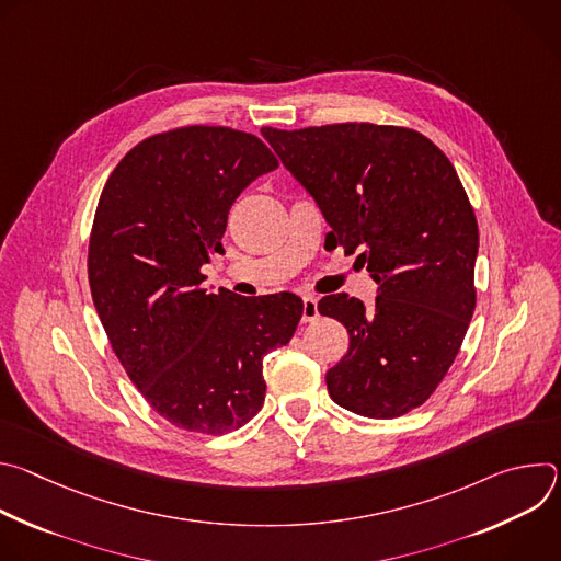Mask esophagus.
<instances>
[{
    "mask_svg": "<svg viewBox=\"0 0 561 561\" xmlns=\"http://www.w3.org/2000/svg\"><path fill=\"white\" fill-rule=\"evenodd\" d=\"M319 317V308H317V299L312 295H306L304 297V304H301V322L308 324V322H314V319Z\"/></svg>",
    "mask_w": 561,
    "mask_h": 561,
    "instance_id": "esophagus-1",
    "label": "esophagus"
}]
</instances>
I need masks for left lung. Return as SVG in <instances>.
Returning a JSON list of instances; mask_svg holds the SVG:
<instances>
[{
  "label": "left lung",
  "mask_w": 561,
  "mask_h": 561,
  "mask_svg": "<svg viewBox=\"0 0 561 561\" xmlns=\"http://www.w3.org/2000/svg\"><path fill=\"white\" fill-rule=\"evenodd\" d=\"M262 135L337 244L359 251L377 282L370 308L346 293L317 304L351 337L327 373L333 402L373 420L422 407L455 362L474 310L477 219L448 157L399 126H266Z\"/></svg>",
  "instance_id": "obj_1"
}]
</instances>
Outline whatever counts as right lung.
I'll list each match as a JSON object with an SVG mask.
<instances>
[{"mask_svg": "<svg viewBox=\"0 0 561 561\" xmlns=\"http://www.w3.org/2000/svg\"><path fill=\"white\" fill-rule=\"evenodd\" d=\"M277 167L251 133L186 126L139 141L102 191L89 244L93 301L130 381L178 428L221 435L253 420L264 357L297 329L293 293L247 299L199 286L230 206Z\"/></svg>", "mask_w": 561, "mask_h": 561, "instance_id": "right-lung-1", "label": "right lung"}]
</instances>
